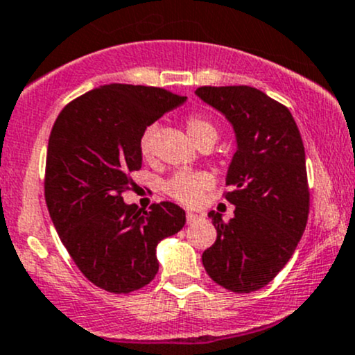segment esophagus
Masks as SVG:
<instances>
[{"instance_id":"1","label":"esophagus","mask_w":355,"mask_h":355,"mask_svg":"<svg viewBox=\"0 0 355 355\" xmlns=\"http://www.w3.org/2000/svg\"><path fill=\"white\" fill-rule=\"evenodd\" d=\"M199 219V214L196 212H187V223H196Z\"/></svg>"}]
</instances>
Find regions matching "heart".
<instances>
[{"mask_svg": "<svg viewBox=\"0 0 355 355\" xmlns=\"http://www.w3.org/2000/svg\"><path fill=\"white\" fill-rule=\"evenodd\" d=\"M189 136L196 144H200L206 139H214L218 137V130L211 121H207L202 115H190L185 121ZM139 151L144 158H149L153 151V129H146L139 137ZM211 185V178L206 173H187L182 171L177 173L166 184V192L178 202L192 206L200 199L202 192Z\"/></svg>", "mask_w": 355, "mask_h": 355, "instance_id": "b5f03b06", "label": "heart"}]
</instances>
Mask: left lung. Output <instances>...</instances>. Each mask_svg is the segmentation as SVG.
Segmentation results:
<instances>
[{
	"instance_id": "left-lung-1",
	"label": "left lung",
	"mask_w": 355,
	"mask_h": 355,
	"mask_svg": "<svg viewBox=\"0 0 355 355\" xmlns=\"http://www.w3.org/2000/svg\"><path fill=\"white\" fill-rule=\"evenodd\" d=\"M196 95L233 125L226 175L234 218L211 211L218 238L202 253L209 277L233 293L267 286L289 262L309 214L304 146L287 107L252 87H200Z\"/></svg>"
}]
</instances>
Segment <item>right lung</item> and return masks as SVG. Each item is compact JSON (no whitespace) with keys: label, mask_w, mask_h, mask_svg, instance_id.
Wrapping results in <instances>:
<instances>
[{"label":"right lung","mask_w":355,"mask_h":355,"mask_svg":"<svg viewBox=\"0 0 355 355\" xmlns=\"http://www.w3.org/2000/svg\"><path fill=\"white\" fill-rule=\"evenodd\" d=\"M185 100L163 88L110 83L68 103L52 125L47 209L71 259L100 289L128 294L149 284L156 246L185 225L177 204L144 211L122 199L143 165L141 134Z\"/></svg>","instance_id":"obj_1"}]
</instances>
